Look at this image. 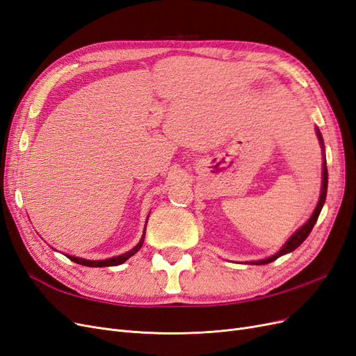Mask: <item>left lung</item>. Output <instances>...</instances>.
I'll list each match as a JSON object with an SVG mask.
<instances>
[{
  "mask_svg": "<svg viewBox=\"0 0 356 356\" xmlns=\"http://www.w3.org/2000/svg\"><path fill=\"white\" fill-rule=\"evenodd\" d=\"M315 131H316V136H318L319 145H321V148H322V154H324V157H322V159H324V163H322V186H321V195H319V200H318L316 208H315L314 213H312V217H310L303 225H301V227H300L297 232H294V234L291 236V238L285 242V245H284V246L281 248V250H279L275 255L268 257V258H264V260L250 261V264H255V266L268 264V263H272V261L277 260L279 257H282V255H285V254H288V252H293L294 250H297V248H298L301 243H303V242L306 241V238L310 234L312 229H314V225H315V222H316V220H318V217H319V213H321V211H322V207H324V203H325L327 188H328V170H327L324 139H322V135H321L318 127H315Z\"/></svg>",
  "mask_w": 356,
  "mask_h": 356,
  "instance_id": "left-lung-1",
  "label": "left lung"
}]
</instances>
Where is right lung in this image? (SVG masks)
<instances>
[{
  "label": "right lung",
  "instance_id": "1",
  "mask_svg": "<svg viewBox=\"0 0 356 356\" xmlns=\"http://www.w3.org/2000/svg\"><path fill=\"white\" fill-rule=\"evenodd\" d=\"M149 217V213H148ZM148 221V218H147ZM145 229H147V222H145ZM145 229H144V233H143V238L141 241L138 242V245L135 248H132L131 251H127L122 255H117V257H111V258H106V260H86V258H80V257H74V255H67L71 261L77 263V264H81V266H88V267H108V266H118V264H123L127 258H131L132 255H135L139 250H141V246L144 243V238H145Z\"/></svg>",
  "mask_w": 356,
  "mask_h": 356
}]
</instances>
